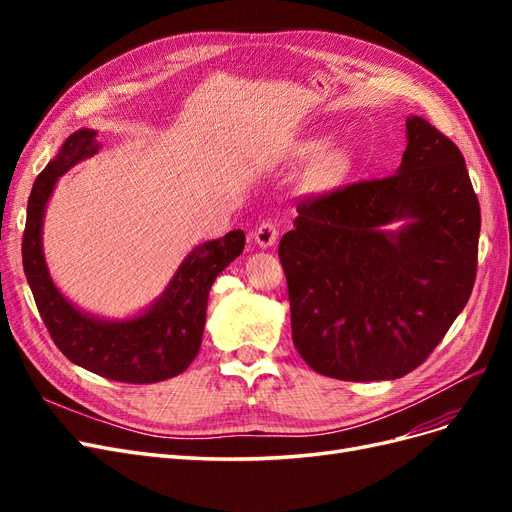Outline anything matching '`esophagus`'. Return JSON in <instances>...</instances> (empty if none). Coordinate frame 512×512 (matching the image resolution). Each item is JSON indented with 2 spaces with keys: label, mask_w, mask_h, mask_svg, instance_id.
<instances>
[{
  "label": "esophagus",
  "mask_w": 512,
  "mask_h": 512,
  "mask_svg": "<svg viewBox=\"0 0 512 512\" xmlns=\"http://www.w3.org/2000/svg\"><path fill=\"white\" fill-rule=\"evenodd\" d=\"M277 237H280V228H277V224L273 220H265L262 224H258L256 230H254V241L260 247L275 245Z\"/></svg>",
  "instance_id": "esophagus-1"
}]
</instances>
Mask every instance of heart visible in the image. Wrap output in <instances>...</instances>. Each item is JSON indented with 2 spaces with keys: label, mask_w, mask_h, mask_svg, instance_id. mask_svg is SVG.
Segmentation results:
<instances>
[{
  "label": "heart",
  "mask_w": 512,
  "mask_h": 512,
  "mask_svg": "<svg viewBox=\"0 0 512 512\" xmlns=\"http://www.w3.org/2000/svg\"><path fill=\"white\" fill-rule=\"evenodd\" d=\"M348 156L346 153H342V151H333V153H329L327 158L322 160V164H320V173H322V177L327 179V181H337V179H342L344 175H346V170H348Z\"/></svg>",
  "instance_id": "obj_1"
}]
</instances>
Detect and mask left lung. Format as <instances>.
Here are the masks:
<instances>
[{
	"label": "left lung",
	"mask_w": 512,
	"mask_h": 512,
	"mask_svg": "<svg viewBox=\"0 0 512 512\" xmlns=\"http://www.w3.org/2000/svg\"><path fill=\"white\" fill-rule=\"evenodd\" d=\"M406 136L395 175L301 198L280 241L292 342L322 376L410 374L472 294L480 207L466 160L423 117L406 119Z\"/></svg>",
	"instance_id": "obj_1"
}]
</instances>
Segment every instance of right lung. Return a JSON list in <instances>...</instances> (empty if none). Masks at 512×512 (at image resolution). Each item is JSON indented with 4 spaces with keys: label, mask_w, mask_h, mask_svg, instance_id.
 Instances as JSON below:
<instances>
[{
    "label": "right lung",
    "mask_w": 512,
    "mask_h": 512,
    "mask_svg": "<svg viewBox=\"0 0 512 512\" xmlns=\"http://www.w3.org/2000/svg\"><path fill=\"white\" fill-rule=\"evenodd\" d=\"M98 132L79 130L36 177L27 203L23 269L38 312L55 346L76 365L130 384H153L179 376L200 350L209 290L245 247L243 230L207 241L185 256L162 297L128 320H104L76 309L53 284L42 252V218L57 179L98 153Z\"/></svg>",
    "instance_id": "add662e5"
}]
</instances>
